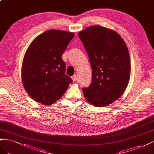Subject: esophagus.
Listing matches in <instances>:
<instances>
[{"mask_svg": "<svg viewBox=\"0 0 154 154\" xmlns=\"http://www.w3.org/2000/svg\"><path fill=\"white\" fill-rule=\"evenodd\" d=\"M72 80H73V82H75L77 81V77L76 75H73L72 77Z\"/></svg>", "mask_w": 154, "mask_h": 154, "instance_id": "esophagus-1", "label": "esophagus"}]
</instances>
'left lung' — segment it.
<instances>
[{
  "mask_svg": "<svg viewBox=\"0 0 154 154\" xmlns=\"http://www.w3.org/2000/svg\"><path fill=\"white\" fill-rule=\"evenodd\" d=\"M88 55L91 82L82 89L86 99L97 107L106 106L124 93L130 77L128 48L116 32L100 26L88 27L79 33Z\"/></svg>",
  "mask_w": 154,
  "mask_h": 154,
  "instance_id": "obj_1",
  "label": "left lung"
}]
</instances>
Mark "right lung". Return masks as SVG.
<instances>
[{
  "mask_svg": "<svg viewBox=\"0 0 154 154\" xmlns=\"http://www.w3.org/2000/svg\"><path fill=\"white\" fill-rule=\"evenodd\" d=\"M74 35L72 32L50 29L39 35L28 47L22 66V81L26 91L35 101L53 104L72 82L65 73L62 55Z\"/></svg>",
  "mask_w": 154,
  "mask_h": 154,
  "instance_id": "obj_1",
  "label": "right lung"
}]
</instances>
